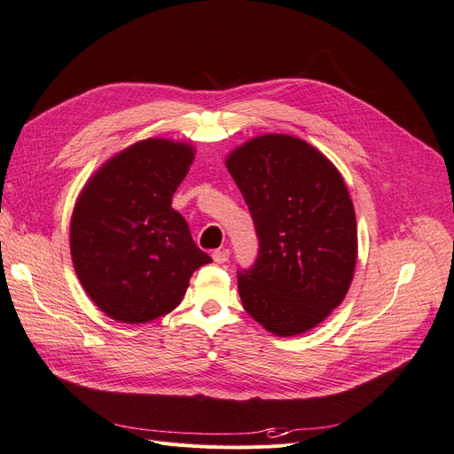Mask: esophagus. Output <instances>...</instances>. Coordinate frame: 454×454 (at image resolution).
<instances>
[{
    "label": "esophagus",
    "mask_w": 454,
    "mask_h": 454,
    "mask_svg": "<svg viewBox=\"0 0 454 454\" xmlns=\"http://www.w3.org/2000/svg\"><path fill=\"white\" fill-rule=\"evenodd\" d=\"M211 256L216 264H224V262H228V258H230V251L228 248H218V251H213Z\"/></svg>",
    "instance_id": "1"
}]
</instances>
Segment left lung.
Here are the masks:
<instances>
[{
  "label": "left lung",
  "mask_w": 454,
  "mask_h": 454,
  "mask_svg": "<svg viewBox=\"0 0 454 454\" xmlns=\"http://www.w3.org/2000/svg\"><path fill=\"white\" fill-rule=\"evenodd\" d=\"M254 221L258 258L238 271L245 311L279 338L317 325L347 296L356 215L341 173L309 143L266 134L226 158Z\"/></svg>",
  "instance_id": "1"
}]
</instances>
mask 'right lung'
<instances>
[{"instance_id":"1","label":"right lung","mask_w":454,"mask_h":454,"mask_svg":"<svg viewBox=\"0 0 454 454\" xmlns=\"http://www.w3.org/2000/svg\"><path fill=\"white\" fill-rule=\"evenodd\" d=\"M192 162V145L143 139L109 158L75 201L73 268L89 298L119 323L143 325L168 315L192 273L211 262L171 207Z\"/></svg>"}]
</instances>
